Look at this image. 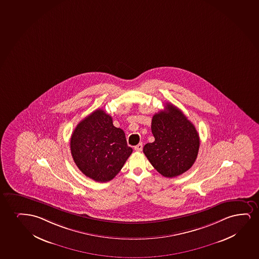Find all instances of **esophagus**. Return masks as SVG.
<instances>
[{
	"label": "esophagus",
	"mask_w": 259,
	"mask_h": 259,
	"mask_svg": "<svg viewBox=\"0 0 259 259\" xmlns=\"http://www.w3.org/2000/svg\"><path fill=\"white\" fill-rule=\"evenodd\" d=\"M142 148H143V145L142 143H139L137 146H135V150L137 152H141L142 150Z\"/></svg>",
	"instance_id": "esophagus-1"
}]
</instances>
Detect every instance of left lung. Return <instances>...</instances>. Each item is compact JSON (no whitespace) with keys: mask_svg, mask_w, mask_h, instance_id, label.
Returning a JSON list of instances; mask_svg holds the SVG:
<instances>
[{"mask_svg":"<svg viewBox=\"0 0 259 259\" xmlns=\"http://www.w3.org/2000/svg\"><path fill=\"white\" fill-rule=\"evenodd\" d=\"M155 141L147 143L143 153L153 167L166 178H175L191 168L198 156L199 136L194 124L173 104L153 116Z\"/></svg>","mask_w":259,"mask_h":259,"instance_id":"1","label":"left lung"}]
</instances>
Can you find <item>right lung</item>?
Wrapping results in <instances>:
<instances>
[{
	"label": "right lung",
	"mask_w": 259,
	"mask_h": 259,
	"mask_svg": "<svg viewBox=\"0 0 259 259\" xmlns=\"http://www.w3.org/2000/svg\"><path fill=\"white\" fill-rule=\"evenodd\" d=\"M72 157L84 175L104 183L114 178L131 155L122 129L102 109L77 124L70 140Z\"/></svg>",
	"instance_id": "1"
}]
</instances>
